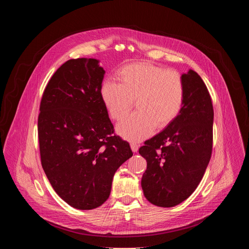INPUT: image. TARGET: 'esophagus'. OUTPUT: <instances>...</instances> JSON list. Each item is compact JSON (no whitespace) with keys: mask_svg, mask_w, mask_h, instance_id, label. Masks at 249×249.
<instances>
[{"mask_svg":"<svg viewBox=\"0 0 249 249\" xmlns=\"http://www.w3.org/2000/svg\"><path fill=\"white\" fill-rule=\"evenodd\" d=\"M130 146H131V150H132L134 153H136V152L138 151V149H139V145L136 144V143H131Z\"/></svg>","mask_w":249,"mask_h":249,"instance_id":"1","label":"esophagus"}]
</instances>
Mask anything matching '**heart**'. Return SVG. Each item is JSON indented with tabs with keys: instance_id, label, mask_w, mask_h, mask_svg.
<instances>
[{
	"instance_id": "heart-1",
	"label": "heart",
	"mask_w": 249,
	"mask_h": 249,
	"mask_svg": "<svg viewBox=\"0 0 249 249\" xmlns=\"http://www.w3.org/2000/svg\"><path fill=\"white\" fill-rule=\"evenodd\" d=\"M119 84L106 81L100 97L112 120L119 121L133 108L138 111L121 121L117 132L130 141L146 139L157 129L171 124L181 112L185 101V84L176 71L151 63H136L118 72Z\"/></svg>"
}]
</instances>
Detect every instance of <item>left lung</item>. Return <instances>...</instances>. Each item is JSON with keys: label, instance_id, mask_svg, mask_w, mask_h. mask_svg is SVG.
Instances as JSON below:
<instances>
[{"label": "left lung", "instance_id": "8db88e82", "mask_svg": "<svg viewBox=\"0 0 249 249\" xmlns=\"http://www.w3.org/2000/svg\"><path fill=\"white\" fill-rule=\"evenodd\" d=\"M182 78L185 101L176 119L139 149L146 159L142 177L145 197L159 207H173L197 188L213 149L214 108L209 90L192 70Z\"/></svg>", "mask_w": 249, "mask_h": 249}]
</instances>
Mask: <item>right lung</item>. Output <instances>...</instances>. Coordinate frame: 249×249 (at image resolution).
I'll return each mask as SVG.
<instances>
[{"label": "right lung", "instance_id": "add662e5", "mask_svg": "<svg viewBox=\"0 0 249 249\" xmlns=\"http://www.w3.org/2000/svg\"><path fill=\"white\" fill-rule=\"evenodd\" d=\"M104 70L95 59L65 62L40 101L41 164L56 193L70 206L91 210L108 199L118 167L133 156L114 133L100 97Z\"/></svg>", "mask_w": 249, "mask_h": 249}]
</instances>
